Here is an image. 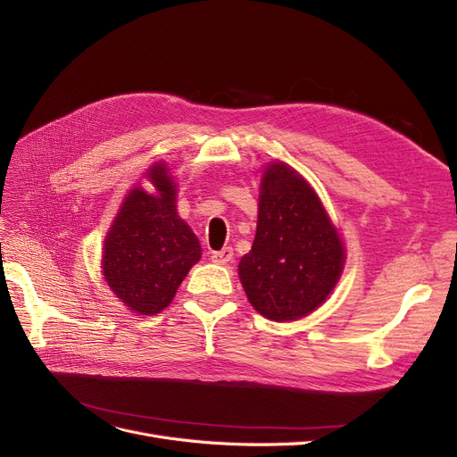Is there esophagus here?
Returning a JSON list of instances; mask_svg holds the SVG:
<instances>
[{"mask_svg":"<svg viewBox=\"0 0 457 457\" xmlns=\"http://www.w3.org/2000/svg\"><path fill=\"white\" fill-rule=\"evenodd\" d=\"M211 260H212L214 263H218V265H224V263H229V262L233 260V248L226 246V248H222V250H218V252H212V253H211Z\"/></svg>","mask_w":457,"mask_h":457,"instance_id":"1","label":"esophagus"}]
</instances>
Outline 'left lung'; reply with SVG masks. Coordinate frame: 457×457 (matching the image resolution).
<instances>
[{
    "label": "left lung",
    "mask_w": 457,
    "mask_h": 457,
    "mask_svg": "<svg viewBox=\"0 0 457 457\" xmlns=\"http://www.w3.org/2000/svg\"><path fill=\"white\" fill-rule=\"evenodd\" d=\"M344 260V245L312 187L289 166L270 164L255 239L239 263L250 304L272 321L299 320L325 303Z\"/></svg>",
    "instance_id": "8db88e82"
}]
</instances>
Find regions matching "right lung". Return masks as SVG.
<instances>
[{"label": "right lung", "mask_w": 457, "mask_h": 457, "mask_svg": "<svg viewBox=\"0 0 457 457\" xmlns=\"http://www.w3.org/2000/svg\"><path fill=\"white\" fill-rule=\"evenodd\" d=\"M149 181L158 194L134 188L123 202L104 241L103 270L110 289L130 310L161 313L175 296L202 246L175 209V185L164 164Z\"/></svg>", "instance_id": "obj_1"}]
</instances>
